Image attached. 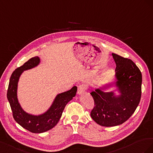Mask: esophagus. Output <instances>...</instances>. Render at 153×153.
Instances as JSON below:
<instances>
[{
    "instance_id": "34e87169",
    "label": "esophagus",
    "mask_w": 153,
    "mask_h": 153,
    "mask_svg": "<svg viewBox=\"0 0 153 153\" xmlns=\"http://www.w3.org/2000/svg\"><path fill=\"white\" fill-rule=\"evenodd\" d=\"M86 88V86L85 85H81L80 86H79L77 89V94L81 95L82 94H84Z\"/></svg>"
}]
</instances>
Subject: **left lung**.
I'll use <instances>...</instances> for the list:
<instances>
[{
    "instance_id": "8db88e82",
    "label": "left lung",
    "mask_w": 153,
    "mask_h": 153,
    "mask_svg": "<svg viewBox=\"0 0 153 153\" xmlns=\"http://www.w3.org/2000/svg\"><path fill=\"white\" fill-rule=\"evenodd\" d=\"M116 64L114 78L90 93L95 106L91 117L104 127L122 124L133 115L140 101L142 76L129 59L112 53Z\"/></svg>"
}]
</instances>
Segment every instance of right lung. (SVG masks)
Segmentation results:
<instances>
[{
    "mask_svg": "<svg viewBox=\"0 0 153 153\" xmlns=\"http://www.w3.org/2000/svg\"><path fill=\"white\" fill-rule=\"evenodd\" d=\"M40 62V58L36 56L15 69L11 76L7 93L15 120L22 127L34 133H43L53 128L59 122L65 106L77 92V86H74L71 90L57 94L51 106L41 114L33 115L26 112L21 106L17 95L19 81L24 71L36 67Z\"/></svg>",
    "mask_w": 153,
    "mask_h": 153,
    "instance_id": "add662e5",
    "label": "right lung"
}]
</instances>
